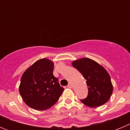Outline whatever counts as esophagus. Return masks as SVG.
<instances>
[{
	"instance_id": "esophagus-1",
	"label": "esophagus",
	"mask_w": 130,
	"mask_h": 130,
	"mask_svg": "<svg viewBox=\"0 0 130 130\" xmlns=\"http://www.w3.org/2000/svg\"><path fill=\"white\" fill-rule=\"evenodd\" d=\"M68 88H72V84L71 83H69L68 85Z\"/></svg>"
}]
</instances>
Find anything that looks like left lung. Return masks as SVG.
Returning a JSON list of instances; mask_svg holds the SVG:
<instances>
[{
  "mask_svg": "<svg viewBox=\"0 0 130 130\" xmlns=\"http://www.w3.org/2000/svg\"><path fill=\"white\" fill-rule=\"evenodd\" d=\"M72 66L77 70L87 80L88 96L81 100L90 107L104 105L111 98L113 90L111 77L102 65L88 58H81L72 62Z\"/></svg>",
  "mask_w": 130,
  "mask_h": 130,
  "instance_id": "1",
  "label": "left lung"
}]
</instances>
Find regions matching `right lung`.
Listing matches in <instances>:
<instances>
[{"instance_id":"add662e5","label":"right lung","mask_w":130,"mask_h":130,"mask_svg":"<svg viewBox=\"0 0 130 130\" xmlns=\"http://www.w3.org/2000/svg\"><path fill=\"white\" fill-rule=\"evenodd\" d=\"M53 68L51 60L41 58L23 73L19 90L28 107L35 110H45L59 99L64 89L53 75Z\"/></svg>"}]
</instances>
